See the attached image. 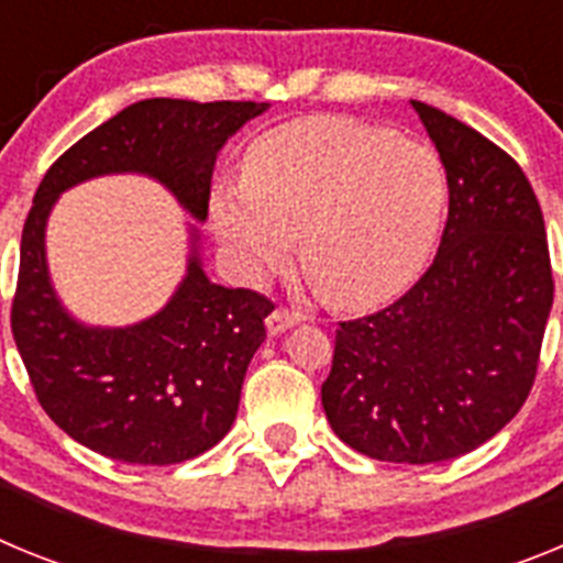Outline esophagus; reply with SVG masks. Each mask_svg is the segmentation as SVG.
<instances>
[{"label":"esophagus","mask_w":563,"mask_h":563,"mask_svg":"<svg viewBox=\"0 0 563 563\" xmlns=\"http://www.w3.org/2000/svg\"><path fill=\"white\" fill-rule=\"evenodd\" d=\"M298 321H301V312L298 310H290V307H276V310L267 316V330L276 335V332L287 330V327L298 324Z\"/></svg>","instance_id":"obj_1"}]
</instances>
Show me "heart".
I'll use <instances>...</instances> for the list:
<instances>
[{
	"mask_svg": "<svg viewBox=\"0 0 563 563\" xmlns=\"http://www.w3.org/2000/svg\"><path fill=\"white\" fill-rule=\"evenodd\" d=\"M445 172L429 146L372 123L312 114L247 148L245 180L211 197L213 228L247 278L301 265L335 307L369 310L415 285L445 217Z\"/></svg>",
	"mask_w": 563,
	"mask_h": 563,
	"instance_id": "obj_1",
	"label": "heart"
}]
</instances>
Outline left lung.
Masks as SVG:
<instances>
[{
	"label": "left lung",
	"mask_w": 563,
	"mask_h": 563,
	"mask_svg": "<svg viewBox=\"0 0 563 563\" xmlns=\"http://www.w3.org/2000/svg\"><path fill=\"white\" fill-rule=\"evenodd\" d=\"M411 103L445 166V231L395 305L338 321L321 402L350 449L426 465L474 451L525 406L555 282L519 163L442 109Z\"/></svg>",
	"instance_id": "1"
}]
</instances>
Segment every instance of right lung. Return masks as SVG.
<instances>
[{
    "instance_id": "add662e5",
    "label": "right lung",
    "mask_w": 563,
    "mask_h": 563,
    "mask_svg": "<svg viewBox=\"0 0 563 563\" xmlns=\"http://www.w3.org/2000/svg\"><path fill=\"white\" fill-rule=\"evenodd\" d=\"M271 103L148 98L84 134L47 168L22 231L10 330L36 400L58 429L109 460L174 465L231 431L273 301L208 282L200 258L161 312L126 330L76 324L49 287L44 222L64 188L109 172L152 174L208 217L217 152Z\"/></svg>"
}]
</instances>
